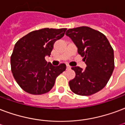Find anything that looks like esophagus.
<instances>
[{
  "label": "esophagus",
  "instance_id": "obj_1",
  "mask_svg": "<svg viewBox=\"0 0 125 125\" xmlns=\"http://www.w3.org/2000/svg\"><path fill=\"white\" fill-rule=\"evenodd\" d=\"M66 69H67V70H70V69H71V67H70L69 65H66Z\"/></svg>",
  "mask_w": 125,
  "mask_h": 125
}]
</instances>
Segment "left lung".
<instances>
[{"label": "left lung", "instance_id": "1", "mask_svg": "<svg viewBox=\"0 0 125 125\" xmlns=\"http://www.w3.org/2000/svg\"><path fill=\"white\" fill-rule=\"evenodd\" d=\"M65 35L75 44L87 65L84 70L78 66L72 68L75 76L69 82L71 90L83 96L101 91L115 68L114 52L109 40L103 34L87 26L69 29Z\"/></svg>", "mask_w": 125, "mask_h": 125}]
</instances>
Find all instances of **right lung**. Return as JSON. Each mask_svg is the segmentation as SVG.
Here are the masks:
<instances>
[{
	"mask_svg": "<svg viewBox=\"0 0 125 125\" xmlns=\"http://www.w3.org/2000/svg\"><path fill=\"white\" fill-rule=\"evenodd\" d=\"M66 28H43L28 33L16 43L10 58L12 73L17 83L32 95L48 93L54 85L56 77L66 65L53 66L47 62L53 44L65 34Z\"/></svg>",
	"mask_w": 125,
	"mask_h": 125,
	"instance_id": "add662e5",
	"label": "right lung"
}]
</instances>
